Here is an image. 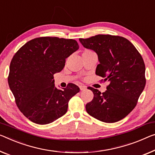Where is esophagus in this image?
Wrapping results in <instances>:
<instances>
[{
  "instance_id": "obj_1",
  "label": "esophagus",
  "mask_w": 155,
  "mask_h": 155,
  "mask_svg": "<svg viewBox=\"0 0 155 155\" xmlns=\"http://www.w3.org/2000/svg\"><path fill=\"white\" fill-rule=\"evenodd\" d=\"M79 87H80V89L81 90V91H84V90L87 89V87L84 85H82V84L80 85Z\"/></svg>"
}]
</instances>
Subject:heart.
<instances>
[{
  "label": "heart",
  "instance_id": "1",
  "mask_svg": "<svg viewBox=\"0 0 155 155\" xmlns=\"http://www.w3.org/2000/svg\"><path fill=\"white\" fill-rule=\"evenodd\" d=\"M94 53V52H92L91 51H89V50H85V51H84V52H83V54H89V53Z\"/></svg>",
  "mask_w": 155,
  "mask_h": 155
}]
</instances>
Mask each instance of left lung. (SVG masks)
<instances>
[{"label": "left lung", "instance_id": "8db88e82", "mask_svg": "<svg viewBox=\"0 0 155 155\" xmlns=\"http://www.w3.org/2000/svg\"><path fill=\"white\" fill-rule=\"evenodd\" d=\"M79 40L86 48L97 53L100 64L96 74L109 82L102 94L89 87L94 98L86 104V110L104 123L122 120L137 105L146 86V67L141 54L123 37L98 35Z\"/></svg>", "mask_w": 155, "mask_h": 155}]
</instances>
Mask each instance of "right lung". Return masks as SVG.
<instances>
[{
	"instance_id": "1",
	"label": "right lung",
	"mask_w": 155,
	"mask_h": 155,
	"mask_svg": "<svg viewBox=\"0 0 155 155\" xmlns=\"http://www.w3.org/2000/svg\"><path fill=\"white\" fill-rule=\"evenodd\" d=\"M78 48L74 39L44 37L30 40L14 55L9 87L18 108L32 122L48 124L66 113L68 101L80 88L70 83L59 89L53 75L63 69L66 59Z\"/></svg>"
}]
</instances>
